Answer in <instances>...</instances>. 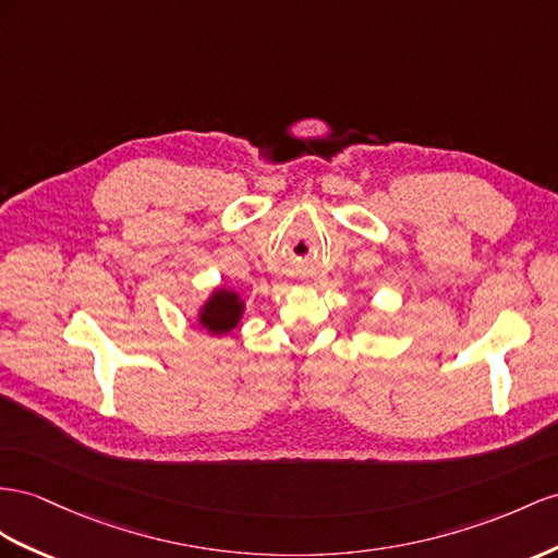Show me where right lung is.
<instances>
[{"instance_id": "right-lung-1", "label": "right lung", "mask_w": 558, "mask_h": 558, "mask_svg": "<svg viewBox=\"0 0 558 558\" xmlns=\"http://www.w3.org/2000/svg\"><path fill=\"white\" fill-rule=\"evenodd\" d=\"M242 313H245V302L240 294L228 288H217L199 308L197 323L209 335H228L240 325Z\"/></svg>"}]
</instances>
